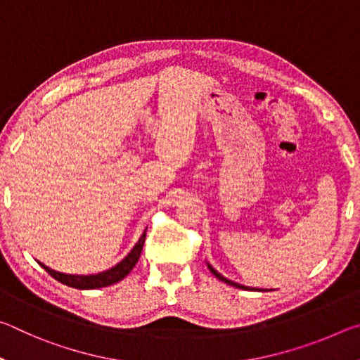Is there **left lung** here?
<instances>
[{"label":"left lung","instance_id":"left-lung-1","mask_svg":"<svg viewBox=\"0 0 360 360\" xmlns=\"http://www.w3.org/2000/svg\"><path fill=\"white\" fill-rule=\"evenodd\" d=\"M206 265H208V268H210V271L212 273V275H214L217 279H221V281H224V283H227L229 285H233V288H238V289H245V290H262V289H255V288H248V285H243V284H238V283H233L231 281V279H227L225 276H222L221 273H219L216 268H212L208 262H206Z\"/></svg>","mask_w":360,"mask_h":360}]
</instances>
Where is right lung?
Returning a JSON list of instances; mask_svg holds the SVG:
<instances>
[{"label": "right lung", "mask_w": 360, "mask_h": 360, "mask_svg": "<svg viewBox=\"0 0 360 360\" xmlns=\"http://www.w3.org/2000/svg\"><path fill=\"white\" fill-rule=\"evenodd\" d=\"M148 230V229H146ZM146 230L143 231L141 238L138 240V243L133 246L131 251L122 259L117 265H114L109 268V270H105L101 273H95V275H70V273H60L57 270H52L47 265L41 264L38 260V264L44 268V270L51 275L52 278H56L58 283H62L65 285H70V288L75 289H100V288H108V285L115 284L124 279L129 273L133 270V266L138 264L139 255H141L143 246H144V240H146Z\"/></svg>", "instance_id": "obj_1"}]
</instances>
